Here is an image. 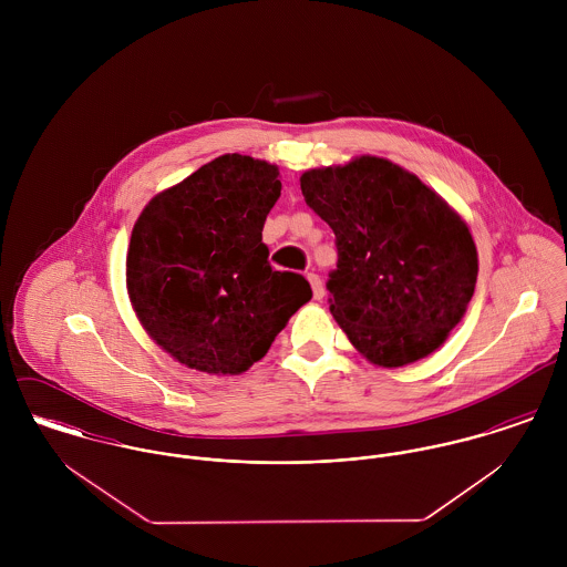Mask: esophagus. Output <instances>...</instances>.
<instances>
[{
  "instance_id": "1",
  "label": "esophagus",
  "mask_w": 567,
  "mask_h": 567,
  "mask_svg": "<svg viewBox=\"0 0 567 567\" xmlns=\"http://www.w3.org/2000/svg\"><path fill=\"white\" fill-rule=\"evenodd\" d=\"M308 281H310V286H312V295H315V299H317V301H321L324 297L323 281H321V277H319L317 272H308Z\"/></svg>"
}]
</instances>
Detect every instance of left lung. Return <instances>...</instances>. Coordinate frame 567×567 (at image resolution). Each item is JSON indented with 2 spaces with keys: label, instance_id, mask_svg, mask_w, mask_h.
I'll return each mask as SVG.
<instances>
[{
  "label": "left lung",
  "instance_id": "1",
  "mask_svg": "<svg viewBox=\"0 0 567 567\" xmlns=\"http://www.w3.org/2000/svg\"><path fill=\"white\" fill-rule=\"evenodd\" d=\"M301 192L336 236L329 310L351 344L386 369L436 351L476 288L467 223L414 174L371 155L303 172Z\"/></svg>",
  "mask_w": 567,
  "mask_h": 567
}]
</instances>
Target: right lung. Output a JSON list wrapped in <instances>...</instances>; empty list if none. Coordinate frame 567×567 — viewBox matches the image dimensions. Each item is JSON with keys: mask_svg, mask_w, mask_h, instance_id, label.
<instances>
[{"mask_svg": "<svg viewBox=\"0 0 567 567\" xmlns=\"http://www.w3.org/2000/svg\"><path fill=\"white\" fill-rule=\"evenodd\" d=\"M279 167L223 155L157 194L140 214L126 288L148 336L181 364L238 375L261 360L312 299L303 275L272 270L261 229Z\"/></svg>", "mask_w": 567, "mask_h": 567, "instance_id": "add662e5", "label": "right lung"}]
</instances>
